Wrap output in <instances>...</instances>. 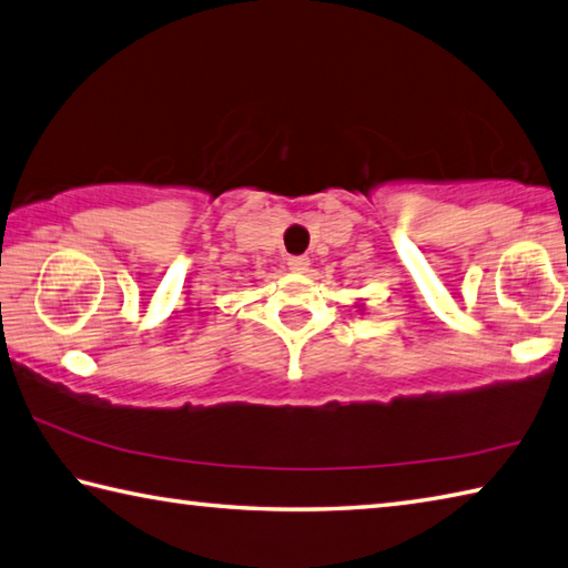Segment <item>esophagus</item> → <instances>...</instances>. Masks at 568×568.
<instances>
[{"label": "esophagus", "instance_id": "obj_1", "mask_svg": "<svg viewBox=\"0 0 568 568\" xmlns=\"http://www.w3.org/2000/svg\"><path fill=\"white\" fill-rule=\"evenodd\" d=\"M287 267H291L293 273H305L307 267H311V261H307L305 255H293V257H287Z\"/></svg>", "mask_w": 568, "mask_h": 568}]
</instances>
